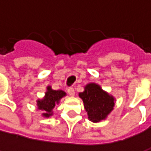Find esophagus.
<instances>
[{"mask_svg":"<svg viewBox=\"0 0 151 151\" xmlns=\"http://www.w3.org/2000/svg\"><path fill=\"white\" fill-rule=\"evenodd\" d=\"M67 91H68V93H69V95H70V96H74V94H75L74 89H73V88H71V87L67 90Z\"/></svg>","mask_w":151,"mask_h":151,"instance_id":"1","label":"esophagus"}]
</instances>
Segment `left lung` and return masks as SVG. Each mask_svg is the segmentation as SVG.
<instances>
[{
  "label": "left lung",
  "mask_w": 151,
  "mask_h": 151,
  "mask_svg": "<svg viewBox=\"0 0 151 151\" xmlns=\"http://www.w3.org/2000/svg\"><path fill=\"white\" fill-rule=\"evenodd\" d=\"M79 97L84 103L88 119L94 123L106 119L113 111L116 101L112 95L103 91L100 85L94 82L87 84L84 91L79 93Z\"/></svg>",
  "instance_id": "8db88e82"
}]
</instances>
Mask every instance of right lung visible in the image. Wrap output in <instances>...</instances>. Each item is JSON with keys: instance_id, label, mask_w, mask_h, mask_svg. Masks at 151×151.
Segmentation results:
<instances>
[{"instance_id": "obj_1", "label": "right lung", "mask_w": 151, "mask_h": 151, "mask_svg": "<svg viewBox=\"0 0 151 151\" xmlns=\"http://www.w3.org/2000/svg\"><path fill=\"white\" fill-rule=\"evenodd\" d=\"M66 96V92L61 90H52L50 86H47V91L44 94V97L38 99L37 109L42 111V116L44 118H50L53 115V109L57 104L60 103V101L63 97Z\"/></svg>"}]
</instances>
